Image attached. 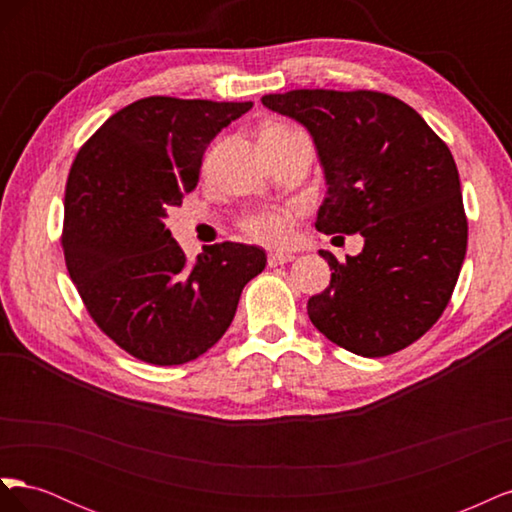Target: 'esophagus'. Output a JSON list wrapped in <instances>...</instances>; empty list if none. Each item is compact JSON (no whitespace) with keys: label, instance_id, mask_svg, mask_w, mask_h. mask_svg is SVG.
<instances>
[{"label":"esophagus","instance_id":"esophagus-1","mask_svg":"<svg viewBox=\"0 0 512 512\" xmlns=\"http://www.w3.org/2000/svg\"><path fill=\"white\" fill-rule=\"evenodd\" d=\"M292 260H294V254L271 252L269 254V267H280V265H286V262H292Z\"/></svg>","mask_w":512,"mask_h":512}]
</instances>
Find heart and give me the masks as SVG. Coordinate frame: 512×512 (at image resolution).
<instances>
[{
    "instance_id": "obj_1",
    "label": "heart",
    "mask_w": 512,
    "mask_h": 512,
    "mask_svg": "<svg viewBox=\"0 0 512 512\" xmlns=\"http://www.w3.org/2000/svg\"><path fill=\"white\" fill-rule=\"evenodd\" d=\"M294 130L286 126H267L260 132V136H277V134H290ZM294 226V211L280 209V211H258L245 220L243 228L252 239L267 243V245H284L292 237Z\"/></svg>"
}]
</instances>
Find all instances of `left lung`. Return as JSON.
<instances>
[{
    "mask_svg": "<svg viewBox=\"0 0 512 512\" xmlns=\"http://www.w3.org/2000/svg\"><path fill=\"white\" fill-rule=\"evenodd\" d=\"M312 136L327 181L316 228L361 232L363 252L339 262L307 301L314 327L361 356L404 350L438 322L466 258L453 153L412 106L380 91L292 89L262 96Z\"/></svg>",
    "mask_w": 512,
    "mask_h": 512,
    "instance_id": "1",
    "label": "left lung"
}]
</instances>
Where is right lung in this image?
<instances>
[{"label": "right lung", "mask_w": 512, "mask_h": 512, "mask_svg": "<svg viewBox=\"0 0 512 512\" xmlns=\"http://www.w3.org/2000/svg\"><path fill=\"white\" fill-rule=\"evenodd\" d=\"M252 102L151 96L108 117L66 185V267L98 327L151 365H183L230 327L243 286L267 265L256 245L215 243L188 262L164 226L198 183L215 134Z\"/></svg>", "instance_id": "1"}]
</instances>
